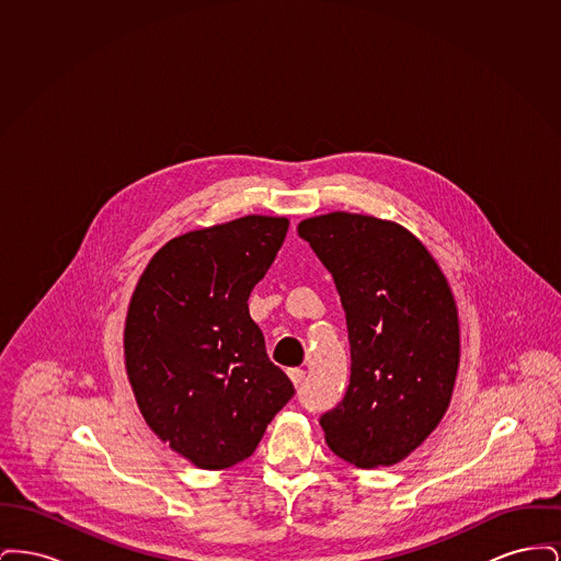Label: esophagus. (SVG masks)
<instances>
[{"label":"esophagus","mask_w":561,"mask_h":561,"mask_svg":"<svg viewBox=\"0 0 561 561\" xmlns=\"http://www.w3.org/2000/svg\"><path fill=\"white\" fill-rule=\"evenodd\" d=\"M288 376H290V380H293L296 387H300V385H302V380H305V370H300V368H290V370H288Z\"/></svg>","instance_id":"obj_1"}]
</instances>
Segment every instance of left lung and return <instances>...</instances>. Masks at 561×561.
Instances as JSON below:
<instances>
[{
	"label": "left lung",
	"mask_w": 561,
	"mask_h": 561,
	"mask_svg": "<svg viewBox=\"0 0 561 561\" xmlns=\"http://www.w3.org/2000/svg\"><path fill=\"white\" fill-rule=\"evenodd\" d=\"M298 236L332 273L351 374L323 412L328 446L362 469L389 467L442 421L458 368V316L444 273L400 225L362 214L307 218Z\"/></svg>",
	"instance_id": "1"
}]
</instances>
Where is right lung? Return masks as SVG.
Returning a JSON list of instances; mask_svg holds the SVG:
<instances>
[{
  "label": "right lung",
  "instance_id": "obj_1",
  "mask_svg": "<svg viewBox=\"0 0 561 561\" xmlns=\"http://www.w3.org/2000/svg\"><path fill=\"white\" fill-rule=\"evenodd\" d=\"M288 233V218L243 216L168 241L133 294L124 347L138 408L202 469L256 450L293 380L268 359L248 298Z\"/></svg>",
  "mask_w": 561,
  "mask_h": 561
}]
</instances>
